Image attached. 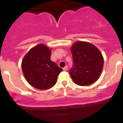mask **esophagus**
I'll return each instance as SVG.
<instances>
[{"mask_svg": "<svg viewBox=\"0 0 123 123\" xmlns=\"http://www.w3.org/2000/svg\"><path fill=\"white\" fill-rule=\"evenodd\" d=\"M63 69H64V71H67L68 70V67L67 66H65V67L63 68Z\"/></svg>", "mask_w": 123, "mask_h": 123, "instance_id": "obj_1", "label": "esophagus"}]
</instances>
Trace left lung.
<instances>
[{"label":"left lung","mask_w":123,"mask_h":123,"mask_svg":"<svg viewBox=\"0 0 123 123\" xmlns=\"http://www.w3.org/2000/svg\"><path fill=\"white\" fill-rule=\"evenodd\" d=\"M73 65L69 72L72 80L79 86H89L99 77L104 67L100 50L89 42H77L71 48Z\"/></svg>","instance_id":"obj_1"}]
</instances>
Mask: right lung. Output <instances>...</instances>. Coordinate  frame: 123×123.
<instances>
[{
  "label": "right lung",
  "mask_w": 123,
  "mask_h": 123,
  "mask_svg": "<svg viewBox=\"0 0 123 123\" xmlns=\"http://www.w3.org/2000/svg\"><path fill=\"white\" fill-rule=\"evenodd\" d=\"M51 50L39 44L29 50L22 61V69L27 82L40 90L52 87L62 69L50 60Z\"/></svg>",
  "instance_id": "right-lung-1"
}]
</instances>
